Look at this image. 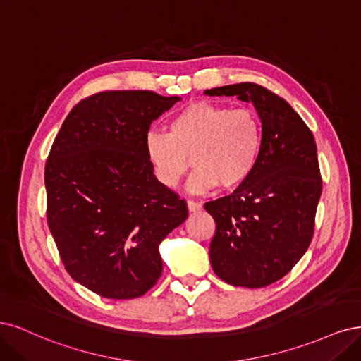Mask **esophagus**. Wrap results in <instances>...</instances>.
<instances>
[{
  "mask_svg": "<svg viewBox=\"0 0 361 361\" xmlns=\"http://www.w3.org/2000/svg\"><path fill=\"white\" fill-rule=\"evenodd\" d=\"M188 208H189V212H192V213H196V212H200V210H201L202 205H201L200 202H196V201H192V200H189V201H188Z\"/></svg>",
  "mask_w": 361,
  "mask_h": 361,
  "instance_id": "34e87169",
  "label": "esophagus"
}]
</instances>
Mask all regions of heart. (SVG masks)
Wrapping results in <instances>:
<instances>
[{
    "label": "heart",
    "instance_id": "obj_1",
    "mask_svg": "<svg viewBox=\"0 0 361 361\" xmlns=\"http://www.w3.org/2000/svg\"><path fill=\"white\" fill-rule=\"evenodd\" d=\"M262 124L249 108L197 102L181 109L168 123V135L151 132L145 153L156 178L176 188L192 165L190 192L205 193L219 184L232 190L244 184L262 153Z\"/></svg>",
    "mask_w": 361,
    "mask_h": 361
}]
</instances>
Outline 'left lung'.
Returning a JSON list of instances; mask_svg holds the SVG:
<instances>
[{"label":"left lung","mask_w":361,"mask_h":361,"mask_svg":"<svg viewBox=\"0 0 361 361\" xmlns=\"http://www.w3.org/2000/svg\"><path fill=\"white\" fill-rule=\"evenodd\" d=\"M204 92L252 102L264 133L249 180L204 205L216 222L212 267L229 285H271L293 270L313 237L322 192L315 137L293 106L265 87L241 82Z\"/></svg>","instance_id":"1"}]
</instances>
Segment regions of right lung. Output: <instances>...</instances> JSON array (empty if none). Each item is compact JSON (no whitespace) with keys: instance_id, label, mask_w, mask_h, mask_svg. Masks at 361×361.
<instances>
[{"instance_id":"add662e5","label":"right lung","mask_w":361,"mask_h":361,"mask_svg":"<svg viewBox=\"0 0 361 361\" xmlns=\"http://www.w3.org/2000/svg\"><path fill=\"white\" fill-rule=\"evenodd\" d=\"M180 97L102 91L80 100L44 168L46 217L73 281L104 298L129 300L164 270L159 244L188 217V204L153 173L145 137Z\"/></svg>"}]
</instances>
